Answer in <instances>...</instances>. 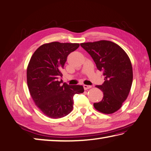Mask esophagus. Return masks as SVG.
Masks as SVG:
<instances>
[{"instance_id": "1", "label": "esophagus", "mask_w": 151, "mask_h": 151, "mask_svg": "<svg viewBox=\"0 0 151 151\" xmlns=\"http://www.w3.org/2000/svg\"><path fill=\"white\" fill-rule=\"evenodd\" d=\"M84 90H88L90 88H92V86H90V85H86V84H84Z\"/></svg>"}]
</instances>
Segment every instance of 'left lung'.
<instances>
[{
    "label": "left lung",
    "instance_id": "obj_1",
    "mask_svg": "<svg viewBox=\"0 0 151 151\" xmlns=\"http://www.w3.org/2000/svg\"><path fill=\"white\" fill-rule=\"evenodd\" d=\"M81 45L104 76V83L96 86L103 92L104 96L100 102L94 104V107L103 114L114 113L127 99L132 85L130 59L121 47L109 41L83 43Z\"/></svg>",
    "mask_w": 151,
    "mask_h": 151
}]
</instances>
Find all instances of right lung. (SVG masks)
<instances>
[{
  "mask_svg": "<svg viewBox=\"0 0 151 151\" xmlns=\"http://www.w3.org/2000/svg\"><path fill=\"white\" fill-rule=\"evenodd\" d=\"M78 43L51 42L41 45L30 59L27 83L33 100L45 116L65 117L73 108V97L84 92L82 85L63 83L61 70L67 57Z\"/></svg>",
  "mask_w": 151,
  "mask_h": 151,
  "instance_id": "1",
  "label": "right lung"
}]
</instances>
